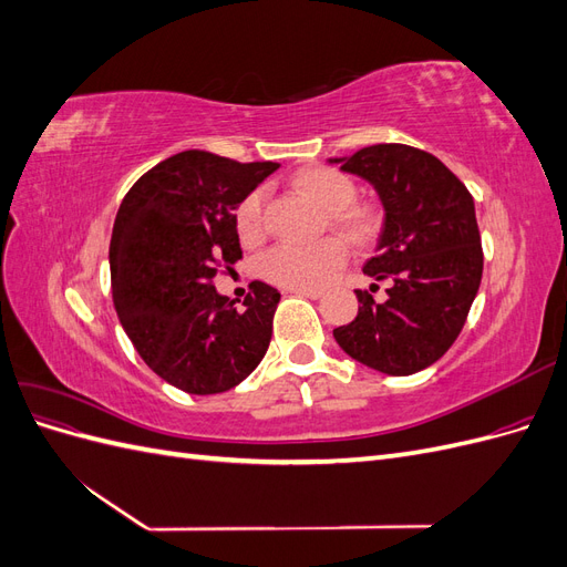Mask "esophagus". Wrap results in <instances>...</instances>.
<instances>
[{
	"label": "esophagus",
	"instance_id": "1",
	"mask_svg": "<svg viewBox=\"0 0 567 567\" xmlns=\"http://www.w3.org/2000/svg\"><path fill=\"white\" fill-rule=\"evenodd\" d=\"M288 290L296 296H302V298H312V300L321 298V290H317V288H288Z\"/></svg>",
	"mask_w": 567,
	"mask_h": 567
}]
</instances>
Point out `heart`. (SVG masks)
<instances>
[{
  "mask_svg": "<svg viewBox=\"0 0 567 567\" xmlns=\"http://www.w3.org/2000/svg\"><path fill=\"white\" fill-rule=\"evenodd\" d=\"M302 196L329 215L331 227L350 238H367L375 229V215L352 205L357 196L354 182L333 167H310L296 177ZM265 188H255L236 208L238 236L248 244L260 241L265 234ZM348 260L346 246L326 238L315 246H274L260 262L262 277L284 288H321L329 284Z\"/></svg>",
  "mask_w": 567,
  "mask_h": 567,
  "instance_id": "b5f03b06",
  "label": "heart"
}]
</instances>
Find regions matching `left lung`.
<instances>
[{"label": "left lung", "instance_id": "obj_1", "mask_svg": "<svg viewBox=\"0 0 567 567\" xmlns=\"http://www.w3.org/2000/svg\"><path fill=\"white\" fill-rule=\"evenodd\" d=\"M331 163L379 194L385 219L364 274L392 281L385 302L354 290L359 312L333 338L369 369L423 371L458 338L483 279L473 196L433 153L406 144H375Z\"/></svg>", "mask_w": 567, "mask_h": 567}]
</instances>
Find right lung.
Wrapping results in <instances>:
<instances>
[{
  "mask_svg": "<svg viewBox=\"0 0 567 567\" xmlns=\"http://www.w3.org/2000/svg\"><path fill=\"white\" fill-rule=\"evenodd\" d=\"M277 167L182 151L120 203L109 250L117 319L144 362L188 394L231 390L269 348L279 290L252 281L234 307L213 279L241 260L238 203Z\"/></svg>",
  "mask_w": 567,
  "mask_h": 567,
  "instance_id": "right-lung-1",
  "label": "right lung"
}]
</instances>
